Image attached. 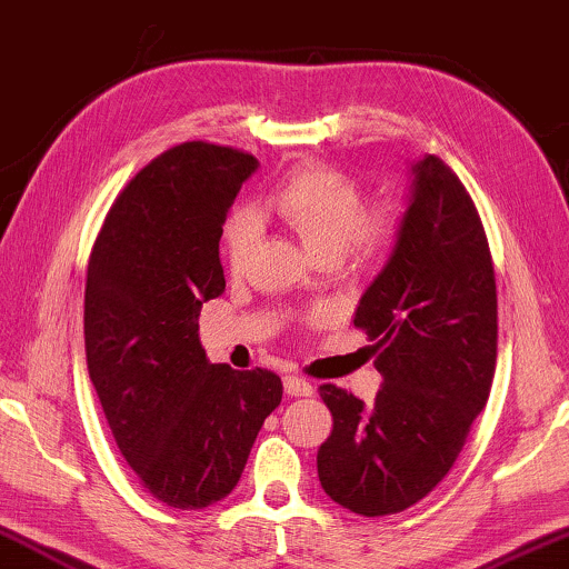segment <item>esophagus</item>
I'll return each mask as SVG.
<instances>
[{
	"label": "esophagus",
	"mask_w": 569,
	"mask_h": 569,
	"mask_svg": "<svg viewBox=\"0 0 569 569\" xmlns=\"http://www.w3.org/2000/svg\"><path fill=\"white\" fill-rule=\"evenodd\" d=\"M283 387H286V395H291V398H311L313 395V385L296 375L283 377Z\"/></svg>",
	"instance_id": "esophagus-1"
}]
</instances>
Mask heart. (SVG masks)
Segmentation results:
<instances>
[{
	"mask_svg": "<svg viewBox=\"0 0 569 569\" xmlns=\"http://www.w3.org/2000/svg\"><path fill=\"white\" fill-rule=\"evenodd\" d=\"M266 212L281 220L313 260H375L392 248L400 230V212L392 204L365 207L355 179L327 164L293 169L268 194ZM256 240V218L250 212L230 214L222 230L230 268L246 266Z\"/></svg>",
	"mask_w": 569,
	"mask_h": 569,
	"instance_id": "obj_1",
	"label": "heart"
}]
</instances>
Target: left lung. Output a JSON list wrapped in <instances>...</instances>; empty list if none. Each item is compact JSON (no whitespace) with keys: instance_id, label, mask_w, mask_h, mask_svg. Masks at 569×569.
<instances>
[{"instance_id":"8db88e82","label":"left lung","mask_w":569,"mask_h":569,"mask_svg":"<svg viewBox=\"0 0 569 569\" xmlns=\"http://www.w3.org/2000/svg\"><path fill=\"white\" fill-rule=\"evenodd\" d=\"M410 189L392 256L355 313L382 375L375 405L319 387L333 420L317 456L321 489L362 517L405 511L446 479L496 369V278L479 210L432 154L412 164Z\"/></svg>"}]
</instances>
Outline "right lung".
<instances>
[{"label": "right lung", "mask_w": 569, "mask_h": 569, "mask_svg": "<svg viewBox=\"0 0 569 569\" xmlns=\"http://www.w3.org/2000/svg\"><path fill=\"white\" fill-rule=\"evenodd\" d=\"M256 169L232 147H171L123 187L90 250V382L126 463L174 509H204L236 489L283 398L270 369L207 362L197 333L202 303L224 291V218Z\"/></svg>", "instance_id": "1"}]
</instances>
